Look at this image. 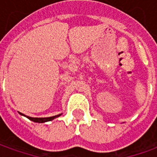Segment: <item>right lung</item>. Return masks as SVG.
Returning a JSON list of instances; mask_svg holds the SVG:
<instances>
[{
    "label": "right lung",
    "instance_id": "obj_1",
    "mask_svg": "<svg viewBox=\"0 0 157 157\" xmlns=\"http://www.w3.org/2000/svg\"><path fill=\"white\" fill-rule=\"evenodd\" d=\"M60 116V114L58 115H56V116H52V117H47V118H33V117H29V116H27L28 119H29L30 121H35V122H38V123H43V122H46V121H52L53 119Z\"/></svg>",
    "mask_w": 157,
    "mask_h": 157
}]
</instances>
